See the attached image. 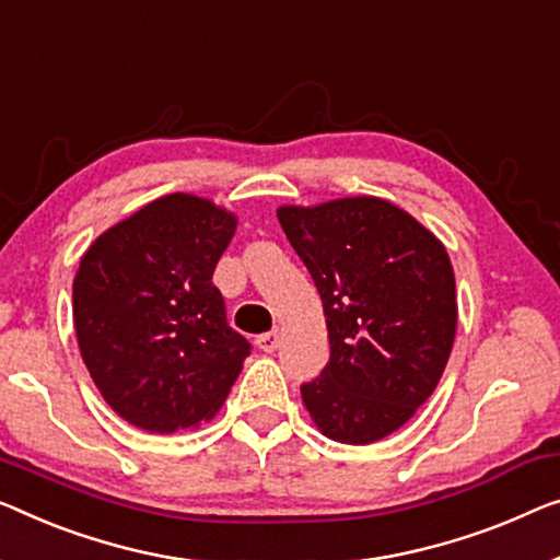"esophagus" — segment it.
<instances>
[{
  "label": "esophagus",
  "mask_w": 560,
  "mask_h": 560,
  "mask_svg": "<svg viewBox=\"0 0 560 560\" xmlns=\"http://www.w3.org/2000/svg\"><path fill=\"white\" fill-rule=\"evenodd\" d=\"M256 345H258V349H261V352L271 354L273 349L279 347V331L273 329V331H266V334H261V337L256 339Z\"/></svg>",
  "instance_id": "1"
}]
</instances>
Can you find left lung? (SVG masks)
I'll return each mask as SVG.
<instances>
[{
    "label": "left lung",
    "instance_id": "1",
    "mask_svg": "<svg viewBox=\"0 0 560 560\" xmlns=\"http://www.w3.org/2000/svg\"><path fill=\"white\" fill-rule=\"evenodd\" d=\"M277 215L329 329V362L302 385L304 407L329 440L372 445L402 428L445 372L457 329L453 264L435 233L377 196Z\"/></svg>",
    "mask_w": 560,
    "mask_h": 560
}]
</instances>
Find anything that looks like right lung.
<instances>
[{
  "label": "right lung",
  "instance_id": "right-lung-1",
  "mask_svg": "<svg viewBox=\"0 0 560 560\" xmlns=\"http://www.w3.org/2000/svg\"><path fill=\"white\" fill-rule=\"evenodd\" d=\"M236 213L171 194L107 229L80 258L72 319L113 412L145 432L198 428L221 410L252 345L226 324L213 271Z\"/></svg>",
  "mask_w": 560,
  "mask_h": 560
}]
</instances>
